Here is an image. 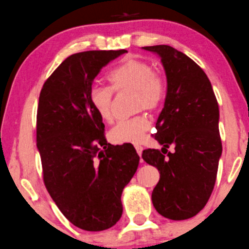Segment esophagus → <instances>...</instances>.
<instances>
[{
    "label": "esophagus",
    "instance_id": "34e87169",
    "mask_svg": "<svg viewBox=\"0 0 249 249\" xmlns=\"http://www.w3.org/2000/svg\"><path fill=\"white\" fill-rule=\"evenodd\" d=\"M135 148H136V151H137V154L138 155H142V151H143V148L141 145H135Z\"/></svg>",
    "mask_w": 249,
    "mask_h": 249
}]
</instances>
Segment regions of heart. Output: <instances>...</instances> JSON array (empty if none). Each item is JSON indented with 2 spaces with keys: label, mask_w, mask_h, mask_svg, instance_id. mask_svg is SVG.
<instances>
[{
  "label": "heart",
  "mask_w": 249,
  "mask_h": 249,
  "mask_svg": "<svg viewBox=\"0 0 249 249\" xmlns=\"http://www.w3.org/2000/svg\"><path fill=\"white\" fill-rule=\"evenodd\" d=\"M109 87L93 86L89 90V103L99 117L105 122L112 118V100L113 90L135 91L136 108L146 111H156L166 96V85L163 78L154 71L149 63L129 59L114 68L107 75ZM150 127V122L145 114L118 122L109 131V140L117 144H140L146 131Z\"/></svg>",
  "instance_id": "1"
}]
</instances>
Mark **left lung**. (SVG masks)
<instances>
[{
  "instance_id": "left-lung-1",
  "label": "left lung",
  "mask_w": 249,
  "mask_h": 249,
  "mask_svg": "<svg viewBox=\"0 0 249 249\" xmlns=\"http://www.w3.org/2000/svg\"><path fill=\"white\" fill-rule=\"evenodd\" d=\"M142 49L159 54L167 77L166 100L154 136L163 148L142 154L160 172L151 200L160 214L181 221L206 205L216 182L222 155L218 104L210 80L190 57L168 45ZM169 145L174 153H166Z\"/></svg>"
}]
</instances>
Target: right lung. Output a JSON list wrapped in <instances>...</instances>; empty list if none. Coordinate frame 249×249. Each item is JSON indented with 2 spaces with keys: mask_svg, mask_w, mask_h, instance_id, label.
Instances as JSON below:
<instances>
[{
  "mask_svg": "<svg viewBox=\"0 0 249 249\" xmlns=\"http://www.w3.org/2000/svg\"><path fill=\"white\" fill-rule=\"evenodd\" d=\"M126 50L85 51L68 57L41 88L36 148L46 190L77 228L101 231L123 213L120 197L140 156L130 143H107L103 119L89 103L94 78Z\"/></svg>",
  "mask_w": 249,
  "mask_h": 249,
  "instance_id": "add662e5",
  "label": "right lung"
}]
</instances>
